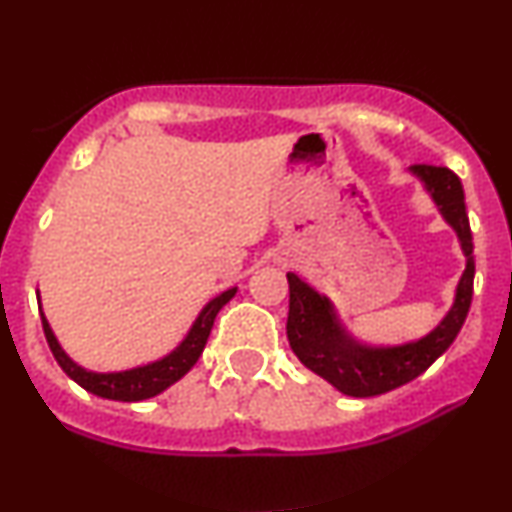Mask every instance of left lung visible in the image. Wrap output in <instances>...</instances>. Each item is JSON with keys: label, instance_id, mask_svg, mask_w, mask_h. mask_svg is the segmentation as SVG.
<instances>
[{"label": "left lung", "instance_id": "1", "mask_svg": "<svg viewBox=\"0 0 512 512\" xmlns=\"http://www.w3.org/2000/svg\"><path fill=\"white\" fill-rule=\"evenodd\" d=\"M421 182L443 219L460 238L462 252L467 257V267L457 284L455 301L440 325L426 337L399 346H368L356 342L344 325L339 322L332 301L313 286L305 284L296 274H286L289 279V322L286 334L293 354L305 368L325 378L349 397H375L395 387L407 385L419 378L424 370L448 351L460 334L467 320L469 305L474 293V243L469 228L467 207H464L462 182L443 166H426L416 163L409 168Z\"/></svg>", "mask_w": 512, "mask_h": 512}]
</instances>
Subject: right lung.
I'll list each match as a JSON object with an SVG mask.
<instances>
[{"mask_svg": "<svg viewBox=\"0 0 512 512\" xmlns=\"http://www.w3.org/2000/svg\"><path fill=\"white\" fill-rule=\"evenodd\" d=\"M236 286L228 291L219 293L216 298L204 305L202 313L197 315V320L192 322L190 332L182 342L170 351L168 356L158 358L154 363H146V366H137L129 370H120V373H96V370H86L64 354V349L57 342L55 332H52L48 317L45 313H40V320H43V330H45V339H48L52 356L57 358L60 368L74 383H79L86 392H93V395L103 397V399H115V402H142V399L156 397L161 395L166 387L173 383H178L182 375L187 373L192 366L197 363V358L202 356L204 346H207L209 332L214 327L216 315L219 310L236 296ZM40 308V301H38Z\"/></svg>", "mask_w": 512, "mask_h": 512, "instance_id": "obj_1", "label": "right lung"}]
</instances>
